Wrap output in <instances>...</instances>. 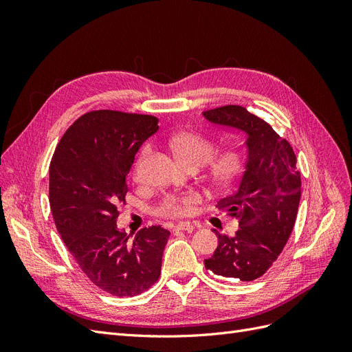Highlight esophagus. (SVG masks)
Returning <instances> with one entry per match:
<instances>
[{
  "instance_id": "34e87169",
  "label": "esophagus",
  "mask_w": 352,
  "mask_h": 352,
  "mask_svg": "<svg viewBox=\"0 0 352 352\" xmlns=\"http://www.w3.org/2000/svg\"><path fill=\"white\" fill-rule=\"evenodd\" d=\"M195 229H197V226L192 225V223H189V221H182L176 226V230H185V232H192Z\"/></svg>"
}]
</instances>
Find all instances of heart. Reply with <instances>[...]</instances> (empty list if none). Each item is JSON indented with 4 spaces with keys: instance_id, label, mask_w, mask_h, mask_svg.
Wrapping results in <instances>:
<instances>
[{
    "instance_id": "1",
    "label": "heart",
    "mask_w": 352,
    "mask_h": 352,
    "mask_svg": "<svg viewBox=\"0 0 352 352\" xmlns=\"http://www.w3.org/2000/svg\"><path fill=\"white\" fill-rule=\"evenodd\" d=\"M172 146L175 154L189 167L204 166L214 154V144H212V141L197 132H184L176 135L172 141ZM150 154L151 146L145 145L136 157L133 166V177L136 182H144L145 180V167ZM245 164H247V151H245V148L242 145L229 146L226 151L212 158V162L210 163V182L220 189L232 186L242 175ZM199 202L201 197L197 194L170 198L166 202L164 211L172 216H189L190 212H194L195 206H198Z\"/></svg>"
}]
</instances>
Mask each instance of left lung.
I'll return each instance as SVG.
<instances>
[{
	"label": "left lung",
	"mask_w": 352,
	"mask_h": 352,
	"mask_svg": "<svg viewBox=\"0 0 352 352\" xmlns=\"http://www.w3.org/2000/svg\"><path fill=\"white\" fill-rule=\"evenodd\" d=\"M214 126L245 135L247 164L238 190L217 202L238 220L233 236L217 230V248L206 267L223 278L250 282L260 278L279 257L295 225L301 199V173L291 144L269 123L241 105L202 113Z\"/></svg>",
	"instance_id": "8db88e82"
}]
</instances>
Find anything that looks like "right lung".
Instances as JSON below:
<instances>
[{
	"mask_svg": "<svg viewBox=\"0 0 352 352\" xmlns=\"http://www.w3.org/2000/svg\"><path fill=\"white\" fill-rule=\"evenodd\" d=\"M157 131L154 116L89 111L63 135L51 160L50 206L60 236L88 279L111 295L141 294L162 272L170 232L151 226L129 241L116 221L135 155Z\"/></svg>",
	"mask_w": 352,
	"mask_h": 352,
	"instance_id": "obj_1",
	"label": "right lung"
}]
</instances>
